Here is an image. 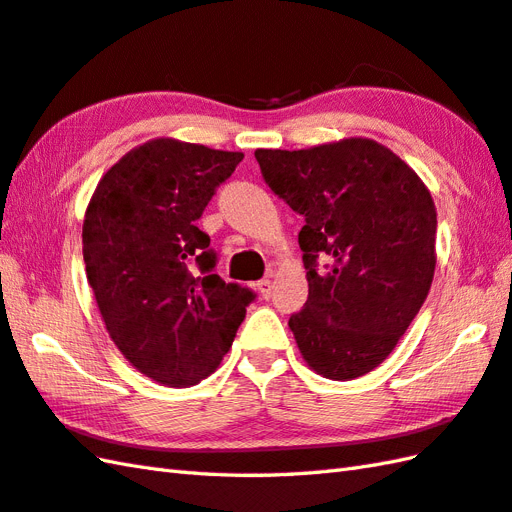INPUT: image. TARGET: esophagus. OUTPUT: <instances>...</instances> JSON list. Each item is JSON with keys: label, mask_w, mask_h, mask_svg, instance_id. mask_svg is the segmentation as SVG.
Masks as SVG:
<instances>
[{"label": "esophagus", "mask_w": 512, "mask_h": 512, "mask_svg": "<svg viewBox=\"0 0 512 512\" xmlns=\"http://www.w3.org/2000/svg\"><path fill=\"white\" fill-rule=\"evenodd\" d=\"M255 292L261 296V299H270V292H272V281L270 279H261V281H257L255 285Z\"/></svg>", "instance_id": "34e87169"}]
</instances>
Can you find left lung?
Instances as JSON below:
<instances>
[{
  "mask_svg": "<svg viewBox=\"0 0 512 512\" xmlns=\"http://www.w3.org/2000/svg\"><path fill=\"white\" fill-rule=\"evenodd\" d=\"M266 185L301 213L307 303L290 329L307 366L336 382L382 364L427 299L436 207L406 161L375 139L255 150ZM330 264L318 269L315 259Z\"/></svg>",
  "mask_w": 512,
  "mask_h": 512,
  "instance_id": "left-lung-1",
  "label": "left lung"
}]
</instances>
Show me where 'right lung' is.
I'll return each instance as SVG.
<instances>
[{
	"instance_id": "1",
	"label": "right lung",
	"mask_w": 512,
	"mask_h": 512,
	"mask_svg": "<svg viewBox=\"0 0 512 512\" xmlns=\"http://www.w3.org/2000/svg\"><path fill=\"white\" fill-rule=\"evenodd\" d=\"M242 159L150 139L111 165L89 200L82 257L95 303L115 347L152 382L187 388L216 371L255 299L213 272L216 253L196 227Z\"/></svg>"
}]
</instances>
